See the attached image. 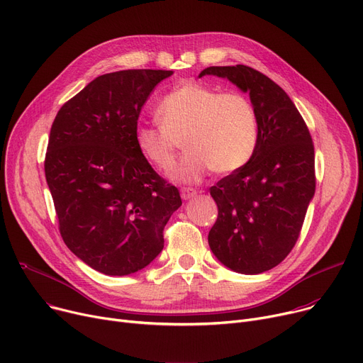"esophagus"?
I'll list each match as a JSON object with an SVG mask.
<instances>
[{
    "instance_id": "1",
    "label": "esophagus",
    "mask_w": 363,
    "mask_h": 363,
    "mask_svg": "<svg viewBox=\"0 0 363 363\" xmlns=\"http://www.w3.org/2000/svg\"><path fill=\"white\" fill-rule=\"evenodd\" d=\"M197 196V191L192 189V188H182L181 189V197L184 200H189V199H194Z\"/></svg>"
}]
</instances>
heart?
Returning <instances> with one entry per match:
<instances>
[{"instance_id": "obj_1", "label": "heart", "mask_w": 363, "mask_h": 363, "mask_svg": "<svg viewBox=\"0 0 363 363\" xmlns=\"http://www.w3.org/2000/svg\"><path fill=\"white\" fill-rule=\"evenodd\" d=\"M156 116L159 124L137 127L135 144L144 159L166 172L182 140L186 152L172 171L178 182H199L211 169L236 172L257 150V112L240 91L220 93L197 80H184L163 94Z\"/></svg>"}]
</instances>
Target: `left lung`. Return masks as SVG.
I'll return each mask as SVG.
<instances>
[{
  "label": "left lung",
  "instance_id": "8db88e82",
  "mask_svg": "<svg viewBox=\"0 0 363 363\" xmlns=\"http://www.w3.org/2000/svg\"><path fill=\"white\" fill-rule=\"evenodd\" d=\"M248 91L258 118L252 159L210 188L217 220L208 245L236 273L272 270L291 252L315 192V155L305 121L287 93L262 72L238 64L208 67Z\"/></svg>",
  "mask_w": 363,
  "mask_h": 363
}]
</instances>
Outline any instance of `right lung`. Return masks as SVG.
Here are the masks:
<instances>
[{
	"label": "right lung",
	"instance_id": "right-lung-1",
	"mask_svg": "<svg viewBox=\"0 0 363 363\" xmlns=\"http://www.w3.org/2000/svg\"><path fill=\"white\" fill-rule=\"evenodd\" d=\"M166 69L99 76L58 111L45 177L69 251L108 276H127L163 250V229L182 204L135 144L137 121Z\"/></svg>",
	"mask_w": 363,
	"mask_h": 363
}]
</instances>
